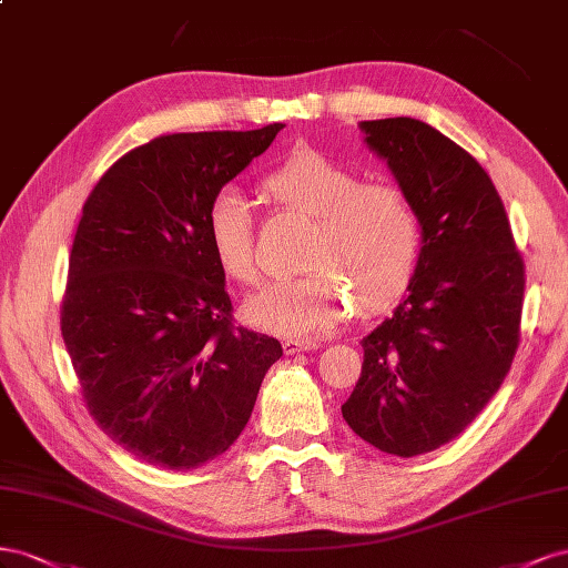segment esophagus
<instances>
[{
	"instance_id": "esophagus-1",
	"label": "esophagus",
	"mask_w": 568,
	"mask_h": 568,
	"mask_svg": "<svg viewBox=\"0 0 568 568\" xmlns=\"http://www.w3.org/2000/svg\"><path fill=\"white\" fill-rule=\"evenodd\" d=\"M318 343L316 339H300V337H290L283 343V352L285 354H300V352H310V349H316Z\"/></svg>"
}]
</instances>
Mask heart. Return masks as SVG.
Masks as SVG:
<instances>
[{
	"label": "heart",
	"mask_w": 568,
	"mask_h": 568,
	"mask_svg": "<svg viewBox=\"0 0 568 568\" xmlns=\"http://www.w3.org/2000/svg\"><path fill=\"white\" fill-rule=\"evenodd\" d=\"M266 197L314 219L300 278H278L247 302L256 328L312 337L333 328L349 312H378L409 285L418 252L420 221L409 194L393 183H362L349 166L318 150H297L264 178ZM204 233L214 262L237 285L258 281L254 214L233 187L206 204Z\"/></svg>",
	"instance_id": "b5f03b06"
}]
</instances>
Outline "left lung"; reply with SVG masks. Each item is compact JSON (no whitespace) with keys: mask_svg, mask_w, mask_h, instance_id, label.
<instances>
[{"mask_svg":"<svg viewBox=\"0 0 568 568\" xmlns=\"http://www.w3.org/2000/svg\"><path fill=\"white\" fill-rule=\"evenodd\" d=\"M420 221L416 271L390 318L364 339L347 426L381 452L416 457L471 424L521 339L526 268L490 175L433 125L362 121Z\"/></svg>","mask_w":568,"mask_h":568,"instance_id":"obj_1","label":"left lung"}]
</instances>
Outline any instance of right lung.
Returning <instances> with one entry per match:
<instances>
[{
  "label": "right lung",
  "instance_id": "right-lung-1",
  "mask_svg": "<svg viewBox=\"0 0 568 568\" xmlns=\"http://www.w3.org/2000/svg\"><path fill=\"white\" fill-rule=\"evenodd\" d=\"M281 128L154 138L83 206L61 335L94 424L140 462L183 471L223 455L283 356L275 337L235 326L204 233L209 200Z\"/></svg>",
  "mask_w": 568,
  "mask_h": 568
}]
</instances>
